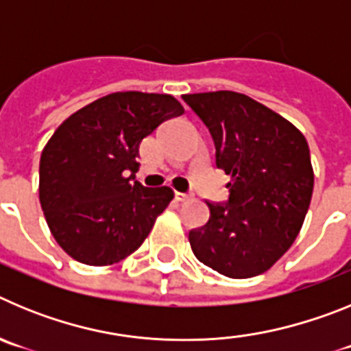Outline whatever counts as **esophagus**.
I'll use <instances>...</instances> for the list:
<instances>
[{
	"label": "esophagus",
	"instance_id": "1",
	"mask_svg": "<svg viewBox=\"0 0 351 351\" xmlns=\"http://www.w3.org/2000/svg\"><path fill=\"white\" fill-rule=\"evenodd\" d=\"M173 198H176L178 202H186V200H190V195L181 193V191H176V193H173Z\"/></svg>",
	"mask_w": 351,
	"mask_h": 351
}]
</instances>
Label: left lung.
Here are the masks:
<instances>
[{
    "label": "left lung",
    "instance_id": "obj_1",
    "mask_svg": "<svg viewBox=\"0 0 351 351\" xmlns=\"http://www.w3.org/2000/svg\"><path fill=\"white\" fill-rule=\"evenodd\" d=\"M182 100L209 128L216 167L230 176L226 204L190 232L204 265L243 280L269 271L293 244L313 195L308 142L283 116L246 95L214 91Z\"/></svg>",
    "mask_w": 351,
    "mask_h": 351
}]
</instances>
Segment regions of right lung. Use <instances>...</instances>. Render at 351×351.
Masks as SVG:
<instances>
[{
  "instance_id": "1",
  "label": "right lung",
  "mask_w": 351,
  "mask_h": 351,
  "mask_svg": "<svg viewBox=\"0 0 351 351\" xmlns=\"http://www.w3.org/2000/svg\"><path fill=\"white\" fill-rule=\"evenodd\" d=\"M182 112L170 95L112 93L71 114L49 138L40 158V204L71 258L112 265L141 247L173 191L133 181L138 145Z\"/></svg>"
}]
</instances>
